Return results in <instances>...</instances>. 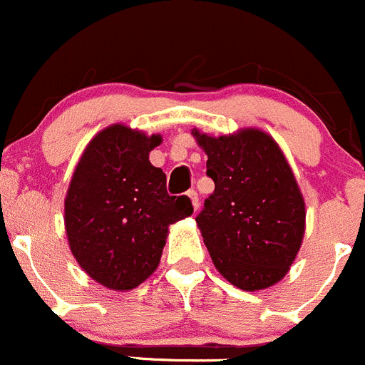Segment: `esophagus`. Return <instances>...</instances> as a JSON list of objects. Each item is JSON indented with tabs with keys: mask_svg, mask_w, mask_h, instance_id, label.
<instances>
[{
	"mask_svg": "<svg viewBox=\"0 0 365 365\" xmlns=\"http://www.w3.org/2000/svg\"><path fill=\"white\" fill-rule=\"evenodd\" d=\"M187 197H190L193 209L197 211V209H198V193L195 190H190V191H187Z\"/></svg>",
	"mask_w": 365,
	"mask_h": 365,
	"instance_id": "34e87169",
	"label": "esophagus"
}]
</instances>
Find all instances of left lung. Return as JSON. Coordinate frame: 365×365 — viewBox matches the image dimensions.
Returning <instances> with one entry per match:
<instances>
[{
  "instance_id": "left-lung-1",
  "label": "left lung",
  "mask_w": 365,
  "mask_h": 365,
  "mask_svg": "<svg viewBox=\"0 0 365 365\" xmlns=\"http://www.w3.org/2000/svg\"><path fill=\"white\" fill-rule=\"evenodd\" d=\"M193 136L215 181L195 220L216 269L243 291L273 286L289 272L305 232V202L286 156L261 129Z\"/></svg>"
}]
</instances>
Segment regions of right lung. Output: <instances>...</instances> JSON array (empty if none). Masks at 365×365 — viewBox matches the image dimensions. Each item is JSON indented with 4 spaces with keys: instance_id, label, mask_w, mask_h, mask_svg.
Returning <instances> with one entry per match:
<instances>
[{
    "instance_id": "1",
    "label": "right lung",
    "mask_w": 365,
    "mask_h": 365,
    "mask_svg": "<svg viewBox=\"0 0 365 365\" xmlns=\"http://www.w3.org/2000/svg\"><path fill=\"white\" fill-rule=\"evenodd\" d=\"M161 143L124 124L86 145L65 197V232L78 264L96 282L129 291L156 272L168 225L193 212L191 200L167 193V175L150 165Z\"/></svg>"
}]
</instances>
